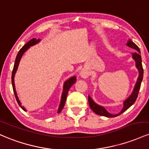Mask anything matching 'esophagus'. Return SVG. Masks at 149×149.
I'll return each instance as SVG.
<instances>
[{
    "instance_id": "esophagus-1",
    "label": "esophagus",
    "mask_w": 149,
    "mask_h": 149,
    "mask_svg": "<svg viewBox=\"0 0 149 149\" xmlns=\"http://www.w3.org/2000/svg\"><path fill=\"white\" fill-rule=\"evenodd\" d=\"M80 75H81V77L84 78V79H86V78H87L88 77V72L87 71H86V70H82L80 72Z\"/></svg>"
}]
</instances>
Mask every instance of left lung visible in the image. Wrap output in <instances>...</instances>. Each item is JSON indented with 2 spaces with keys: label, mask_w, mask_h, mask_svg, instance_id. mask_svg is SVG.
<instances>
[{
  "label": "left lung",
  "mask_w": 149,
  "mask_h": 149,
  "mask_svg": "<svg viewBox=\"0 0 149 149\" xmlns=\"http://www.w3.org/2000/svg\"><path fill=\"white\" fill-rule=\"evenodd\" d=\"M127 46L137 51V52L132 53V58L135 61V62H136V67L139 70V74L137 81H136V84H135L134 88L132 93V94L124 101V103H123V104H124V106H123L122 111H120L118 114L116 115L111 114V113H108L103 107L98 106V104H96V103L93 101L92 98L88 96V103H89L90 108H91V109L97 115H101V116H106L108 117V118H114V117L118 116V115H121L122 113H124L125 111H127L130 106H132L134 103V102L136 101V98H137L138 93L139 91L140 86H141V84L142 79H143V70L141 64V56H140L141 53H140V50L138 46H136L133 41H132L131 40H128L127 43Z\"/></svg>",
  "instance_id": "left-lung-1"
}]
</instances>
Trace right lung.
Instances as JSON below:
<instances>
[{
  "label": "right lung",
  "mask_w": 149,
  "mask_h": 149,
  "mask_svg": "<svg viewBox=\"0 0 149 149\" xmlns=\"http://www.w3.org/2000/svg\"><path fill=\"white\" fill-rule=\"evenodd\" d=\"M39 41H40V39H36V38H32V39L30 40L29 42L26 43V44H25L24 46H23V47L20 50H19V52H18L17 55L15 62L14 68H13V72H12V84H13V91H14L15 96L16 100H17V103H18V104H19V106H20L21 108H22V109L24 110V111H26V109H25L24 107L22 106V104H21L20 101H19V98H18L17 94V92H16L15 85V81H14L15 74V73H16V72H17V70L18 65H19V61H20V60H21L22 56H23V54H24L25 51H26V50L28 49V48H29L30 46H34V45L36 44V43H38V42H39ZM76 80H77L76 77L74 76V77H72L70 78V79L67 80L66 81H65L64 85H63V93H62L61 103H60L59 108H58V113H61L62 110H63V107H64V106H65V103L67 96H68V91H69L70 88L71 87V86H72V85L75 83Z\"/></svg>",
  "instance_id": "right-lung-1"
}]
</instances>
